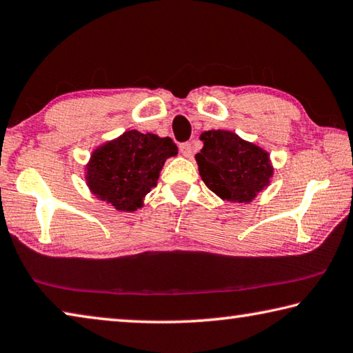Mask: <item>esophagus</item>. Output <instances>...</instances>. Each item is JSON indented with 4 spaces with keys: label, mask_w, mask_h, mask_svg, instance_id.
I'll return each instance as SVG.
<instances>
[{
    "label": "esophagus",
    "mask_w": 353,
    "mask_h": 353,
    "mask_svg": "<svg viewBox=\"0 0 353 353\" xmlns=\"http://www.w3.org/2000/svg\"><path fill=\"white\" fill-rule=\"evenodd\" d=\"M179 149H181L182 155H185V157H190L191 152H193V146H191V143H181V146H179Z\"/></svg>",
    "instance_id": "34e87169"
}]
</instances>
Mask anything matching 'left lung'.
<instances>
[{
    "label": "left lung",
    "instance_id": "left-lung-1",
    "mask_svg": "<svg viewBox=\"0 0 353 353\" xmlns=\"http://www.w3.org/2000/svg\"><path fill=\"white\" fill-rule=\"evenodd\" d=\"M204 148L196 154L202 181L221 199L250 202L270 185V154L229 130L201 135Z\"/></svg>",
    "mask_w": 353,
    "mask_h": 353
}]
</instances>
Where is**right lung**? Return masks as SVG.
<instances>
[{
	"mask_svg": "<svg viewBox=\"0 0 353 353\" xmlns=\"http://www.w3.org/2000/svg\"><path fill=\"white\" fill-rule=\"evenodd\" d=\"M177 155L170 137L128 130L92 154L87 165V185L94 196L117 210L134 212L159 181L165 160Z\"/></svg>",
	"mask_w": 353,
	"mask_h": 353,
	"instance_id": "right-lung-1",
	"label": "right lung"
}]
</instances>
